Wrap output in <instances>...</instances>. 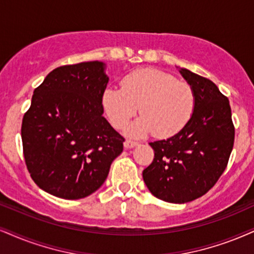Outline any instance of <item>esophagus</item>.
<instances>
[{
  "label": "esophagus",
  "instance_id": "esophagus-1",
  "mask_svg": "<svg viewBox=\"0 0 254 254\" xmlns=\"http://www.w3.org/2000/svg\"><path fill=\"white\" fill-rule=\"evenodd\" d=\"M137 145H139V142L133 141V140H126V141L124 142L125 148H133V147H135Z\"/></svg>",
  "mask_w": 254,
  "mask_h": 254
}]
</instances>
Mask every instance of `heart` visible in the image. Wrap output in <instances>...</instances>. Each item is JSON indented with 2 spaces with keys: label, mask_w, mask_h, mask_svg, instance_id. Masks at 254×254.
<instances>
[{
  "label": "heart",
  "mask_w": 254,
  "mask_h": 254,
  "mask_svg": "<svg viewBox=\"0 0 254 254\" xmlns=\"http://www.w3.org/2000/svg\"><path fill=\"white\" fill-rule=\"evenodd\" d=\"M193 87L174 75L142 68L130 71L121 80V88H107L102 94V107L109 122L124 129L136 114L142 115L128 133L141 136L154 132L171 137L189 125L195 111Z\"/></svg>",
  "instance_id": "obj_1"
}]
</instances>
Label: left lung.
I'll use <instances>...</instances> for the list:
<instances>
[{
	"instance_id": "obj_1",
	"label": "left lung",
	"mask_w": 254,
	"mask_h": 254,
	"mask_svg": "<svg viewBox=\"0 0 254 254\" xmlns=\"http://www.w3.org/2000/svg\"><path fill=\"white\" fill-rule=\"evenodd\" d=\"M180 73L195 93V111L180 133L149 143L154 159L142 172L153 195L173 203L207 193L224 173L234 143L228 99L211 80L185 68Z\"/></svg>"
}]
</instances>
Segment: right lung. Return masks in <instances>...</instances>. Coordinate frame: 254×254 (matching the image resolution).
<instances>
[{"mask_svg":"<svg viewBox=\"0 0 254 254\" xmlns=\"http://www.w3.org/2000/svg\"><path fill=\"white\" fill-rule=\"evenodd\" d=\"M105 64L55 68L34 90L22 120L23 155L31 179L62 199H82L107 179L124 136L102 117Z\"/></svg>","mask_w":254,"mask_h":254,"instance_id":"add662e5","label":"right lung"}]
</instances>
